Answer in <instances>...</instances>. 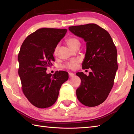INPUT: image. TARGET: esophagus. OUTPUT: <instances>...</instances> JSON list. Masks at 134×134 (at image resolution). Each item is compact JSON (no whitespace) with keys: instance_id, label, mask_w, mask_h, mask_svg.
<instances>
[{"instance_id":"1","label":"esophagus","mask_w":134,"mask_h":134,"mask_svg":"<svg viewBox=\"0 0 134 134\" xmlns=\"http://www.w3.org/2000/svg\"><path fill=\"white\" fill-rule=\"evenodd\" d=\"M69 77H70V78L73 77V76H74V74H73V73H72V72H69Z\"/></svg>"}]
</instances>
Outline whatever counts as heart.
Instances as JSON below:
<instances>
[{
    "mask_svg": "<svg viewBox=\"0 0 134 134\" xmlns=\"http://www.w3.org/2000/svg\"><path fill=\"white\" fill-rule=\"evenodd\" d=\"M66 44H67L71 49L74 50L76 47L78 46H80V42L75 37H69L68 38L66 41ZM59 49V46H56L55 48V51H54V54L56 55L58 52ZM81 62V60L79 59H74L71 60L69 62H67L66 64L64 65V67L66 69H70V70H74L76 69V67H77L78 63H79Z\"/></svg>",
    "mask_w": 134,
    "mask_h": 134,
    "instance_id": "b5f03b06",
    "label": "heart"
}]
</instances>
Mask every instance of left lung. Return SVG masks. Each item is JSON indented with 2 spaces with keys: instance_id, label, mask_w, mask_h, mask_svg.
<instances>
[{
  "instance_id": "8db88e82",
  "label": "left lung",
  "mask_w": 134,
  "mask_h": 134,
  "mask_svg": "<svg viewBox=\"0 0 134 134\" xmlns=\"http://www.w3.org/2000/svg\"><path fill=\"white\" fill-rule=\"evenodd\" d=\"M69 29L86 42L82 69L92 70L88 76L83 72L76 74L81 79L76 97L85 106H97L105 101L114 84L118 69L117 49L109 33L95 24L70 26Z\"/></svg>"
}]
</instances>
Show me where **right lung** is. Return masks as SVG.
Segmentation results:
<instances>
[{
  "mask_svg": "<svg viewBox=\"0 0 134 134\" xmlns=\"http://www.w3.org/2000/svg\"><path fill=\"white\" fill-rule=\"evenodd\" d=\"M67 33L66 29L41 28L30 34L22 43L18 56V74L23 93L34 106L50 107L58 99L62 85L68 80L64 71L47 74L55 61L54 51Z\"/></svg>",
  "mask_w": 134,
  "mask_h": 134,
  "instance_id": "add662e5",
  "label": "right lung"
}]
</instances>
